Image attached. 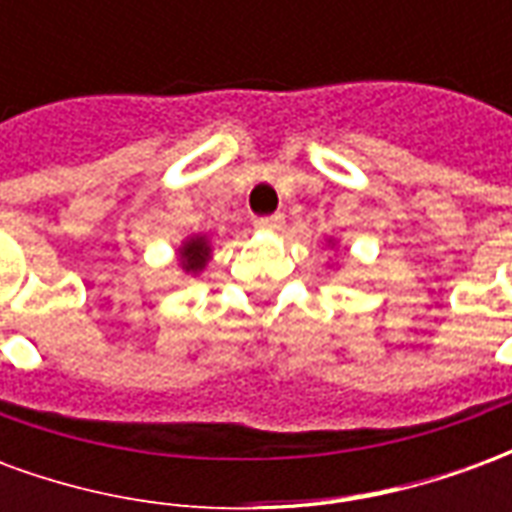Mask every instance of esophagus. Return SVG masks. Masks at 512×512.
<instances>
[{
    "instance_id": "1",
    "label": "esophagus",
    "mask_w": 512,
    "mask_h": 512,
    "mask_svg": "<svg viewBox=\"0 0 512 512\" xmlns=\"http://www.w3.org/2000/svg\"><path fill=\"white\" fill-rule=\"evenodd\" d=\"M257 230H268V233H277L285 227V216L282 213H271V216H260L255 222Z\"/></svg>"
}]
</instances>
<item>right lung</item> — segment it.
<instances>
[{
    "label": "right lung",
    "instance_id": "obj_1",
    "mask_svg": "<svg viewBox=\"0 0 512 512\" xmlns=\"http://www.w3.org/2000/svg\"><path fill=\"white\" fill-rule=\"evenodd\" d=\"M211 260V246H208V241L202 238V235H194V238H189L186 244L180 246V266L186 268V271H202L205 268V263Z\"/></svg>",
    "mask_w": 512,
    "mask_h": 512
}]
</instances>
